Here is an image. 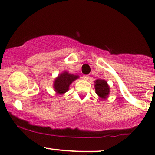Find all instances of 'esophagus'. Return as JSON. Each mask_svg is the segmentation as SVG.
I'll return each instance as SVG.
<instances>
[{"label":"esophagus","mask_w":155,"mask_h":155,"mask_svg":"<svg viewBox=\"0 0 155 155\" xmlns=\"http://www.w3.org/2000/svg\"><path fill=\"white\" fill-rule=\"evenodd\" d=\"M82 78H83V79H85V80L87 81V80H88L89 79H90V76H87V75H84L83 77H82Z\"/></svg>","instance_id":"obj_1"}]
</instances>
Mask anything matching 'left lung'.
Wrapping results in <instances>:
<instances>
[{"label":"left lung","instance_id":"obj_1","mask_svg":"<svg viewBox=\"0 0 155 155\" xmlns=\"http://www.w3.org/2000/svg\"><path fill=\"white\" fill-rule=\"evenodd\" d=\"M95 92L101 100L107 99L110 92V87L105 79H96L94 81Z\"/></svg>","mask_w":155,"mask_h":155}]
</instances>
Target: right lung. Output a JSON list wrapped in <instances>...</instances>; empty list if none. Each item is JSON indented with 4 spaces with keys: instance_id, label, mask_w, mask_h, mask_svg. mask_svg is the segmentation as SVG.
<instances>
[{
    "instance_id": "1",
    "label": "right lung",
    "mask_w": 155,
    "mask_h": 155,
    "mask_svg": "<svg viewBox=\"0 0 155 155\" xmlns=\"http://www.w3.org/2000/svg\"><path fill=\"white\" fill-rule=\"evenodd\" d=\"M79 76L73 75L64 70L54 79L53 82V88L56 92V94L62 95L68 91L70 85L72 82L79 79Z\"/></svg>"
}]
</instances>
